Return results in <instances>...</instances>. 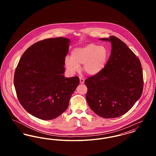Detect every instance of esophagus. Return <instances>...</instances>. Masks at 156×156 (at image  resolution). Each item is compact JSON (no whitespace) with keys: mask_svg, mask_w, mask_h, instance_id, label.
Segmentation results:
<instances>
[{"mask_svg":"<svg viewBox=\"0 0 156 156\" xmlns=\"http://www.w3.org/2000/svg\"><path fill=\"white\" fill-rule=\"evenodd\" d=\"M80 83H83L84 82H85L84 79H83L82 78H80Z\"/></svg>","mask_w":156,"mask_h":156,"instance_id":"1","label":"esophagus"}]
</instances>
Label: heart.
Returning a JSON list of instances; mask_svg holds the SVG:
<instances>
[{
  "instance_id": "heart-1",
  "label": "heart",
  "mask_w": 156,
  "mask_h": 156,
  "mask_svg": "<svg viewBox=\"0 0 156 156\" xmlns=\"http://www.w3.org/2000/svg\"><path fill=\"white\" fill-rule=\"evenodd\" d=\"M108 54V50L105 46L90 43L74 48L71 52V57H66L65 65L72 74L79 72L80 65L83 64V70L87 74L95 75L105 68Z\"/></svg>"
}]
</instances>
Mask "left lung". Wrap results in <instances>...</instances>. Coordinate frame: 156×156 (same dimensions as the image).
I'll list each match as a JSON object with an SVG mask.
<instances>
[{"instance_id":"obj_1","label":"left lung","mask_w":156,"mask_h":156,"mask_svg":"<svg viewBox=\"0 0 156 156\" xmlns=\"http://www.w3.org/2000/svg\"><path fill=\"white\" fill-rule=\"evenodd\" d=\"M112 45L109 60L102 72L88 78L86 99L90 108L104 118H118L129 111L141 97V63L118 37L100 38Z\"/></svg>"}]
</instances>
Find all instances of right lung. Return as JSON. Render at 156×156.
Instances as JSON below:
<instances>
[{
	"label": "right lung",
	"instance_id": "1",
	"mask_svg": "<svg viewBox=\"0 0 156 156\" xmlns=\"http://www.w3.org/2000/svg\"><path fill=\"white\" fill-rule=\"evenodd\" d=\"M70 40L47 38L31 45L15 70L14 85L24 109L38 119H55L65 111L80 83L78 76L66 78L65 58Z\"/></svg>",
	"mask_w": 156,
	"mask_h": 156
}]
</instances>
